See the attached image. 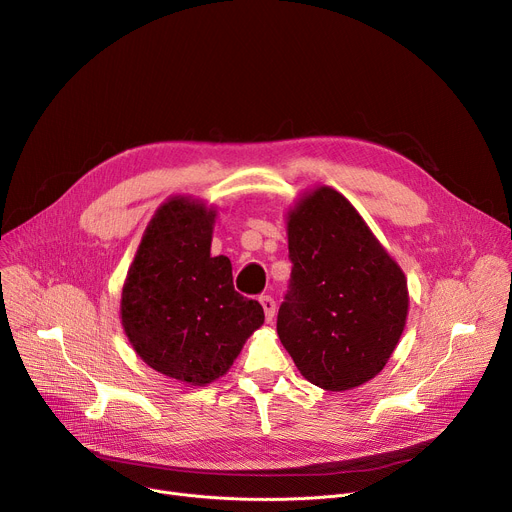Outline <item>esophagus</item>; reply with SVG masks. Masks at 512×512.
Here are the masks:
<instances>
[{
  "label": "esophagus",
  "mask_w": 512,
  "mask_h": 512,
  "mask_svg": "<svg viewBox=\"0 0 512 512\" xmlns=\"http://www.w3.org/2000/svg\"><path fill=\"white\" fill-rule=\"evenodd\" d=\"M259 302H261L263 311H265V319H267L269 323L274 321V315H276V300L271 298V296H261V298H259Z\"/></svg>",
  "instance_id": "obj_1"
}]
</instances>
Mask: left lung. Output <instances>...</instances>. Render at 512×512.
Wrapping results in <instances>:
<instances>
[{"label":"left lung","instance_id":"obj_1","mask_svg":"<svg viewBox=\"0 0 512 512\" xmlns=\"http://www.w3.org/2000/svg\"><path fill=\"white\" fill-rule=\"evenodd\" d=\"M286 224L292 278L278 313L280 342L309 383L360 387L399 344L410 309L403 269L331 187L306 191Z\"/></svg>","mask_w":512,"mask_h":512}]
</instances>
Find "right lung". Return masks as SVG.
<instances>
[{"mask_svg":"<svg viewBox=\"0 0 512 512\" xmlns=\"http://www.w3.org/2000/svg\"><path fill=\"white\" fill-rule=\"evenodd\" d=\"M216 208L191 197L166 199L144 230L121 292V325L156 372L206 387L224 377L263 325L257 300L232 286L228 257H212Z\"/></svg>","mask_w":512,"mask_h":512,"instance_id":"right-lung-1","label":"right lung"}]
</instances>
